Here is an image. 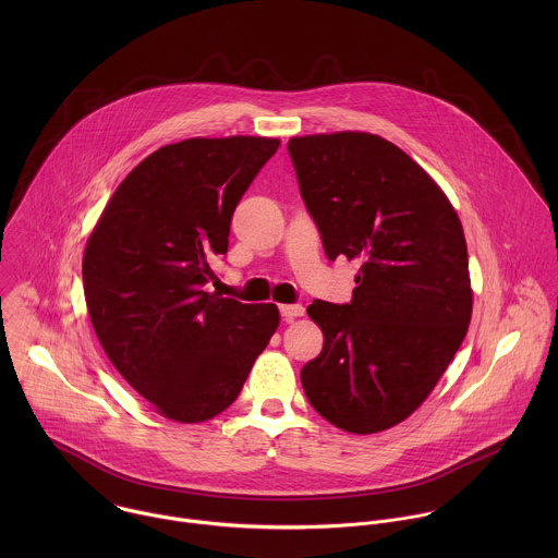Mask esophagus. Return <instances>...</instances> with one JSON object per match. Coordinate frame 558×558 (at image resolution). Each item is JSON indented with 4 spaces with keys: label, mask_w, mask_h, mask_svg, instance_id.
<instances>
[{
    "label": "esophagus",
    "mask_w": 558,
    "mask_h": 558,
    "mask_svg": "<svg viewBox=\"0 0 558 558\" xmlns=\"http://www.w3.org/2000/svg\"><path fill=\"white\" fill-rule=\"evenodd\" d=\"M279 312H281V318L288 319V322L305 316V307L303 305H281Z\"/></svg>",
    "instance_id": "esophagus-1"
}]
</instances>
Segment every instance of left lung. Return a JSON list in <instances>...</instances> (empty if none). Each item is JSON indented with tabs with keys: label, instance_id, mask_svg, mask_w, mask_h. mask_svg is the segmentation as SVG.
I'll list each match as a JSON object with an SVG mask.
<instances>
[{
	"label": "left lung",
	"instance_id": "8db88e82",
	"mask_svg": "<svg viewBox=\"0 0 558 558\" xmlns=\"http://www.w3.org/2000/svg\"><path fill=\"white\" fill-rule=\"evenodd\" d=\"M288 153L326 257L361 262L350 303L307 307L324 345L301 372L305 396L339 429H389L432 393L466 337L460 217L427 171L378 135L292 137Z\"/></svg>",
	"mask_w": 558,
	"mask_h": 558
}]
</instances>
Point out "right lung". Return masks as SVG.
I'll return each instance as SVG.
<instances>
[{
    "mask_svg": "<svg viewBox=\"0 0 558 558\" xmlns=\"http://www.w3.org/2000/svg\"><path fill=\"white\" fill-rule=\"evenodd\" d=\"M279 144L239 135L162 146L120 182L85 244L83 292L102 350L178 423L208 421L239 398L279 326L272 303L206 292L240 197Z\"/></svg>",
    "mask_w": 558,
    "mask_h": 558,
    "instance_id": "1",
    "label": "right lung"
}]
</instances>
